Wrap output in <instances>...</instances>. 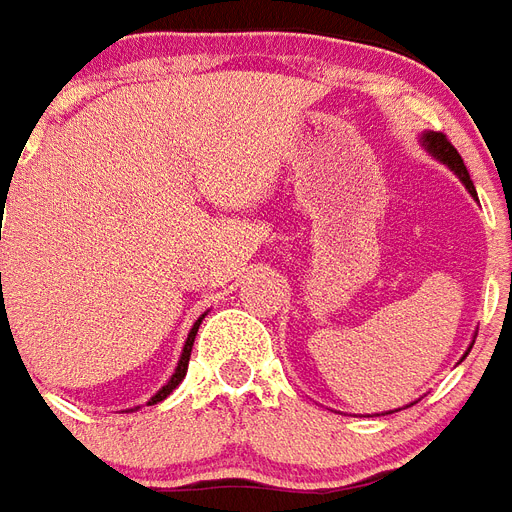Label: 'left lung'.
I'll return each mask as SVG.
<instances>
[{
  "mask_svg": "<svg viewBox=\"0 0 512 512\" xmlns=\"http://www.w3.org/2000/svg\"><path fill=\"white\" fill-rule=\"evenodd\" d=\"M423 146H426V151H429L431 157H437L442 165H448V168L456 173L458 179H461V184L469 189V195H472V198H478L475 184H472V179H469L467 165H464L461 154L453 149V143H450V140L445 138L442 132H423Z\"/></svg>",
  "mask_w": 512,
  "mask_h": 512,
  "instance_id": "obj_1",
  "label": "left lung"
}]
</instances>
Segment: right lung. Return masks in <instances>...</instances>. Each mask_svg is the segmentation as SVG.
I'll use <instances>...</instances> for the list:
<instances>
[{"instance_id": "obj_1", "label": "right lung", "mask_w": 512, "mask_h": 512, "mask_svg": "<svg viewBox=\"0 0 512 512\" xmlns=\"http://www.w3.org/2000/svg\"><path fill=\"white\" fill-rule=\"evenodd\" d=\"M0 276H2V274H0ZM5 317H7V312H5V309H2V312H0V323H2V325H5ZM203 317H206V314H200L198 323L192 325V331H189L187 342H184V352H181L179 366H176V372H173V377H170V380L165 382V385H162L160 391H157V393H154V396H151L149 404H157V401L168 399L170 393L176 391V385H179V382L184 380V374H187V366H189V355H192V342H195V333H198L200 323H203Z\"/></svg>"}]
</instances>
